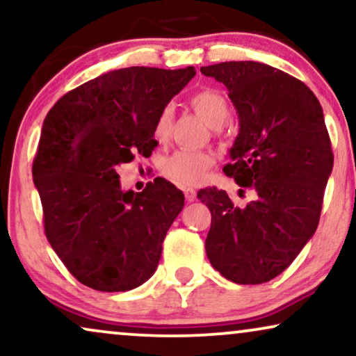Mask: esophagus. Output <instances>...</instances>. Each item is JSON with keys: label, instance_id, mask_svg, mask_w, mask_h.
<instances>
[{"label": "esophagus", "instance_id": "esophagus-1", "mask_svg": "<svg viewBox=\"0 0 356 356\" xmlns=\"http://www.w3.org/2000/svg\"><path fill=\"white\" fill-rule=\"evenodd\" d=\"M184 196H186L188 201H194L196 199V191L193 188H186L184 189Z\"/></svg>", "mask_w": 356, "mask_h": 356}]
</instances>
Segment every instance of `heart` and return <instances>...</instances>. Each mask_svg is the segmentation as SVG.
Instances as JSON below:
<instances>
[{"mask_svg":"<svg viewBox=\"0 0 356 356\" xmlns=\"http://www.w3.org/2000/svg\"><path fill=\"white\" fill-rule=\"evenodd\" d=\"M193 110L211 126L218 129L225 124L230 116V105L228 100L218 90L204 89L194 94L189 99ZM175 123V108L172 105H165L159 111L154 124V136L159 143L170 139ZM216 162L211 152L204 150H177L163 159L162 173L170 181L183 188H191L201 184L207 177V172Z\"/></svg>","mask_w":356,"mask_h":356,"instance_id":"heart-1","label":"heart"}]
</instances>
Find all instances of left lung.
<instances>
[{"instance_id": "1", "label": "left lung", "mask_w": 356, "mask_h": 356, "mask_svg": "<svg viewBox=\"0 0 356 356\" xmlns=\"http://www.w3.org/2000/svg\"><path fill=\"white\" fill-rule=\"evenodd\" d=\"M201 72L227 87L240 120L223 172L256 191L245 207L222 189L197 193L212 213L207 257L235 284H264L293 262L318 228L334 165L323 106L305 82L264 63L227 61Z\"/></svg>"}]
</instances>
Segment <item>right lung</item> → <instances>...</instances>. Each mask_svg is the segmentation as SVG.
Returning a JSON list of instances; mask_svg holds the SVG:
<instances>
[{
    "label": "right lung",
    "mask_w": 356,
    "mask_h": 356,
    "mask_svg": "<svg viewBox=\"0 0 356 356\" xmlns=\"http://www.w3.org/2000/svg\"><path fill=\"white\" fill-rule=\"evenodd\" d=\"M196 74L131 66L87 81L53 105L33 159L45 235L66 269L99 291H128L157 269L184 196L157 178L123 191L118 168L152 152L159 111Z\"/></svg>",
    "instance_id": "obj_1"
}]
</instances>
